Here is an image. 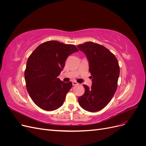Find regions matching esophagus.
<instances>
[{
	"instance_id": "obj_1",
	"label": "esophagus",
	"mask_w": 146,
	"mask_h": 146,
	"mask_svg": "<svg viewBox=\"0 0 146 146\" xmlns=\"http://www.w3.org/2000/svg\"><path fill=\"white\" fill-rule=\"evenodd\" d=\"M78 84V83L77 82H76V81H72V85H73L74 86H75V85H77Z\"/></svg>"
}]
</instances>
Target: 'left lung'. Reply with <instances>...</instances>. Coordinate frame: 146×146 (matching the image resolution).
I'll use <instances>...</instances> for the list:
<instances>
[{
	"instance_id": "8db88e82",
	"label": "left lung",
	"mask_w": 146,
	"mask_h": 146,
	"mask_svg": "<svg viewBox=\"0 0 146 146\" xmlns=\"http://www.w3.org/2000/svg\"><path fill=\"white\" fill-rule=\"evenodd\" d=\"M77 46L86 56L92 82L91 88L83 85L85 92L78 98V103L88 111H100L108 105L116 91L120 73L117 60L99 44L86 42Z\"/></svg>"
}]
</instances>
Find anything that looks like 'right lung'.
<instances>
[{"instance_id": "right-lung-1", "label": "right lung", "mask_w": 146, "mask_h": 146, "mask_svg": "<svg viewBox=\"0 0 146 146\" xmlns=\"http://www.w3.org/2000/svg\"><path fill=\"white\" fill-rule=\"evenodd\" d=\"M78 48L72 44L48 41L36 47L29 57L25 71L27 90L38 107L54 111L64 103L72 83L58 78L68 56Z\"/></svg>"}]
</instances>
